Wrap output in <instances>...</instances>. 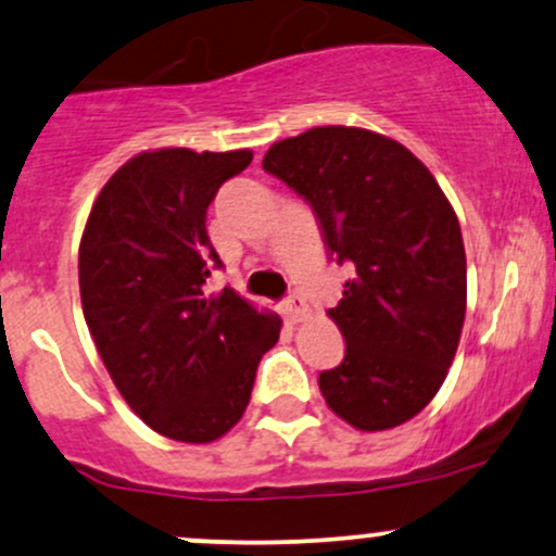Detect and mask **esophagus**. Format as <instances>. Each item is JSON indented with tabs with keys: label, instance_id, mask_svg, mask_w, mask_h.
Here are the masks:
<instances>
[{
	"label": "esophagus",
	"instance_id": "obj_1",
	"mask_svg": "<svg viewBox=\"0 0 556 556\" xmlns=\"http://www.w3.org/2000/svg\"><path fill=\"white\" fill-rule=\"evenodd\" d=\"M282 311H285V316H288V321H292V325H295V321H301L303 316H306L308 306H306V301H303V298L298 295V292H290V295H285Z\"/></svg>",
	"mask_w": 556,
	"mask_h": 556
}]
</instances>
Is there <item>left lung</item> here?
<instances>
[{"label": "left lung", "instance_id": "8db88e82", "mask_svg": "<svg viewBox=\"0 0 556 556\" xmlns=\"http://www.w3.org/2000/svg\"><path fill=\"white\" fill-rule=\"evenodd\" d=\"M264 170L311 205L329 261L353 268L329 308L345 356L319 375L327 406L367 432L404 425L441 390L465 325V242L446 194L404 144L348 126L282 139Z\"/></svg>", "mask_w": 556, "mask_h": 556}]
</instances>
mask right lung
I'll use <instances>...</instances> for the list:
<instances>
[{
  "mask_svg": "<svg viewBox=\"0 0 556 556\" xmlns=\"http://www.w3.org/2000/svg\"><path fill=\"white\" fill-rule=\"evenodd\" d=\"M250 150L142 152L115 170L89 213L78 288L115 388L152 430L211 443L240 422L279 319L231 288L208 295L224 268L208 205L245 170Z\"/></svg>",
  "mask_w": 556,
  "mask_h": 556,
  "instance_id": "obj_1",
  "label": "right lung"
}]
</instances>
